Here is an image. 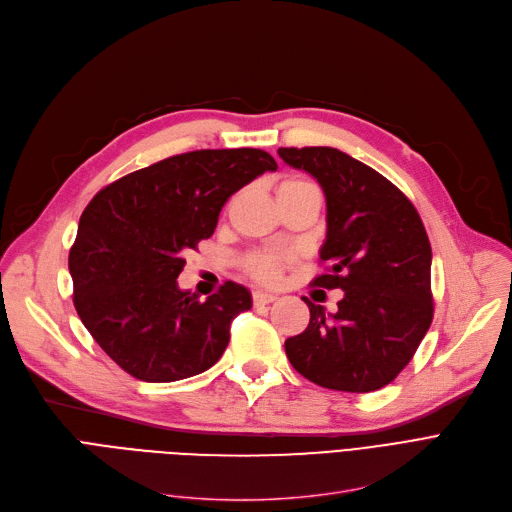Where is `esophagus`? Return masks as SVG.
Returning a JSON list of instances; mask_svg holds the SVG:
<instances>
[{"label": "esophagus", "mask_w": 512, "mask_h": 512, "mask_svg": "<svg viewBox=\"0 0 512 512\" xmlns=\"http://www.w3.org/2000/svg\"><path fill=\"white\" fill-rule=\"evenodd\" d=\"M278 297L276 294H272V292H265V290H255L253 292V303H255V307H261V305H270V303H274Z\"/></svg>", "instance_id": "esophagus-1"}]
</instances>
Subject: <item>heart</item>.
I'll list each match as a JSON object with an SVG mask.
<instances>
[{
	"label": "heart",
	"mask_w": 512,
	"mask_h": 512,
	"mask_svg": "<svg viewBox=\"0 0 512 512\" xmlns=\"http://www.w3.org/2000/svg\"><path fill=\"white\" fill-rule=\"evenodd\" d=\"M301 186H313L309 180L305 178H297V176H290L284 178L278 186V191H288V188H301ZM292 261V255L288 251H272V249H265V251H255L245 259L247 265V272L261 280V282H276L284 267Z\"/></svg>",
	"instance_id": "1"
}]
</instances>
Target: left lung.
<instances>
[{"label":"left lung","instance_id":"left-lung-1","mask_svg":"<svg viewBox=\"0 0 512 512\" xmlns=\"http://www.w3.org/2000/svg\"><path fill=\"white\" fill-rule=\"evenodd\" d=\"M288 166L309 172L326 195L328 267L313 286L344 290L326 315L284 342L286 357L321 388L373 392L409 365L434 319L432 247L417 209L380 172L334 147H280Z\"/></svg>","mask_w":512,"mask_h":512}]
</instances>
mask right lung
I'll use <instances>...</instances> for the list:
<instances>
[{
  "instance_id": "1",
  "label": "right lung",
  "mask_w": 512,
  "mask_h": 512,
  "mask_svg": "<svg viewBox=\"0 0 512 512\" xmlns=\"http://www.w3.org/2000/svg\"><path fill=\"white\" fill-rule=\"evenodd\" d=\"M261 149H201L107 184L80 215L68 267L74 307L95 342L132 378L164 384L218 363L251 292L224 282L205 301L180 290L184 255L218 226L242 186L276 172Z\"/></svg>"
}]
</instances>
